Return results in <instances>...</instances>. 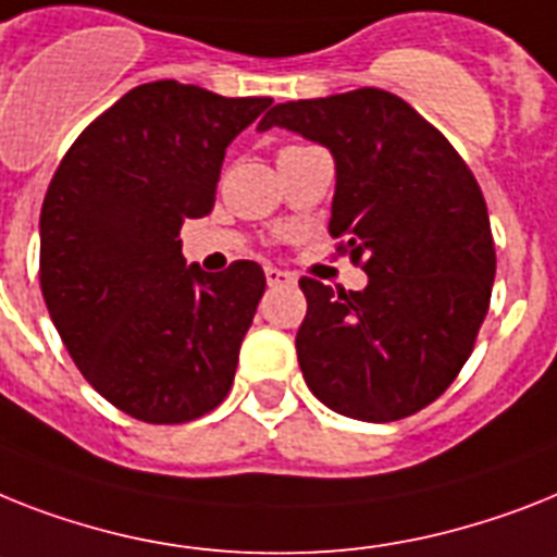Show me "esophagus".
I'll return each instance as SVG.
<instances>
[{
  "instance_id": "obj_1",
  "label": "esophagus",
  "mask_w": 557,
  "mask_h": 557,
  "mask_svg": "<svg viewBox=\"0 0 557 557\" xmlns=\"http://www.w3.org/2000/svg\"><path fill=\"white\" fill-rule=\"evenodd\" d=\"M264 275H268L270 287H278V284H293V275L284 273L278 268H264Z\"/></svg>"
}]
</instances>
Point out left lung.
Wrapping results in <instances>:
<instances>
[{
	"instance_id": "1",
	"label": "left lung",
	"mask_w": 557,
	"mask_h": 557,
	"mask_svg": "<svg viewBox=\"0 0 557 557\" xmlns=\"http://www.w3.org/2000/svg\"><path fill=\"white\" fill-rule=\"evenodd\" d=\"M270 127L330 147V236L370 275L358 293L298 282L307 387L372 424L424 410L467 364L493 296V230L472 170L444 133L379 87L275 104L259 131Z\"/></svg>"
}]
</instances>
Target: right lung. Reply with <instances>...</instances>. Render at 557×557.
I'll list each match as a JSON object with an SVG mask.
<instances>
[{"label": "right lung", "mask_w": 557, "mask_h": 557, "mask_svg": "<svg viewBox=\"0 0 557 557\" xmlns=\"http://www.w3.org/2000/svg\"><path fill=\"white\" fill-rule=\"evenodd\" d=\"M273 104L173 79L133 87L87 124L50 178L39 284L87 384L145 424H185L233 387L268 278L185 264L178 230L213 210L224 150Z\"/></svg>", "instance_id": "add662e5"}]
</instances>
